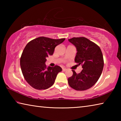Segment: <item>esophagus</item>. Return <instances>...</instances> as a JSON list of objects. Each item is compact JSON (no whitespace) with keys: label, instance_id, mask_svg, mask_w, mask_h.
I'll list each match as a JSON object with an SVG mask.
<instances>
[{"label":"esophagus","instance_id":"34e87169","mask_svg":"<svg viewBox=\"0 0 121 121\" xmlns=\"http://www.w3.org/2000/svg\"><path fill=\"white\" fill-rule=\"evenodd\" d=\"M62 70L63 71H66V70H67V69H66V68H62Z\"/></svg>","mask_w":121,"mask_h":121}]
</instances>
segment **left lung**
<instances>
[{
  "instance_id": "8db88e82",
  "label": "left lung",
  "mask_w": 121,
  "mask_h": 121,
  "mask_svg": "<svg viewBox=\"0 0 121 121\" xmlns=\"http://www.w3.org/2000/svg\"><path fill=\"white\" fill-rule=\"evenodd\" d=\"M69 41L76 48L75 61L82 65L83 70L79 73L72 70L73 75L68 78V84L77 91H84L93 86L101 76L104 65L103 55L99 46L84 37H73Z\"/></svg>"
}]
</instances>
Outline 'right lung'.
Masks as SVG:
<instances>
[{"mask_svg": "<svg viewBox=\"0 0 121 121\" xmlns=\"http://www.w3.org/2000/svg\"><path fill=\"white\" fill-rule=\"evenodd\" d=\"M65 40L40 37L26 44L20 58V65L24 79L34 89L45 90L54 83L62 68L57 65L48 67L45 63L47 57L53 55L55 48Z\"/></svg>", "mask_w": 121, "mask_h": 121, "instance_id": "obj_1", "label": "right lung"}]
</instances>
